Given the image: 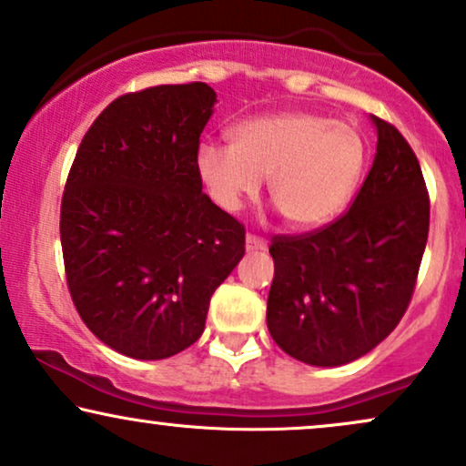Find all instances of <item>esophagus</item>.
Listing matches in <instances>:
<instances>
[{"label": "esophagus", "instance_id": "esophagus-1", "mask_svg": "<svg viewBox=\"0 0 466 466\" xmlns=\"http://www.w3.org/2000/svg\"><path fill=\"white\" fill-rule=\"evenodd\" d=\"M245 248H248V251H265L267 240L256 237V234H248V238H245Z\"/></svg>", "mask_w": 466, "mask_h": 466}]
</instances>
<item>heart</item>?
<instances>
[{
    "mask_svg": "<svg viewBox=\"0 0 466 466\" xmlns=\"http://www.w3.org/2000/svg\"><path fill=\"white\" fill-rule=\"evenodd\" d=\"M198 173L215 204L238 212L268 177V198L293 228H317L343 210L364 167L354 126L312 112H278L240 121L232 143L198 147Z\"/></svg>",
    "mask_w": 466,
    "mask_h": 466,
    "instance_id": "1",
    "label": "heart"
}]
</instances>
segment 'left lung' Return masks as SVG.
<instances>
[{"label":"left lung","instance_id":"obj_1","mask_svg":"<svg viewBox=\"0 0 466 466\" xmlns=\"http://www.w3.org/2000/svg\"><path fill=\"white\" fill-rule=\"evenodd\" d=\"M371 119L378 154L351 208L315 232L273 237L268 248V332L312 367L358 360L393 332L428 243L430 195L417 156L395 126Z\"/></svg>","mask_w":466,"mask_h":466}]
</instances>
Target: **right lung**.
<instances>
[{
  "label": "right lung",
  "instance_id": "obj_1",
  "mask_svg": "<svg viewBox=\"0 0 466 466\" xmlns=\"http://www.w3.org/2000/svg\"><path fill=\"white\" fill-rule=\"evenodd\" d=\"M217 93L162 84L116 97L84 134L60 206L66 287L86 328L137 360L199 339L245 228L201 193L199 137Z\"/></svg>",
  "mask_w": 466,
  "mask_h": 466
}]
</instances>
